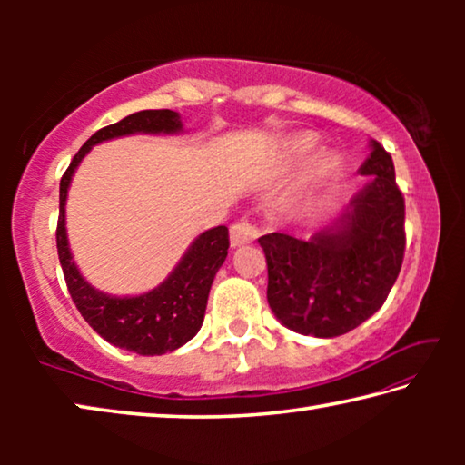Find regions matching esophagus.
I'll return each instance as SVG.
<instances>
[{
	"label": "esophagus",
	"instance_id": "1",
	"mask_svg": "<svg viewBox=\"0 0 465 465\" xmlns=\"http://www.w3.org/2000/svg\"><path fill=\"white\" fill-rule=\"evenodd\" d=\"M258 235H261V233H258L254 225L248 223V222H238V223L232 225L230 242H232L233 248H240V246H243V243L254 242Z\"/></svg>",
	"mask_w": 465,
	"mask_h": 465
}]
</instances>
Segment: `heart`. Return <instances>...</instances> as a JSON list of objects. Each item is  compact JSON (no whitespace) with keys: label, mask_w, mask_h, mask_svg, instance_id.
<instances>
[{"label":"heart","mask_w":465,"mask_h":465,"mask_svg":"<svg viewBox=\"0 0 465 465\" xmlns=\"http://www.w3.org/2000/svg\"><path fill=\"white\" fill-rule=\"evenodd\" d=\"M322 139L318 133L312 131H295L287 135L279 143L277 149V166L282 178L297 176L305 167L309 170L299 176L293 191L287 194V207H297L303 201L312 199L318 193L324 191L334 180L341 176L342 160L336 152L318 153Z\"/></svg>","instance_id":"obj_1"}]
</instances>
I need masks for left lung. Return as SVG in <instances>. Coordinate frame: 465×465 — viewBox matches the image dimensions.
Segmentation results:
<instances>
[{
	"label": "left lung",
	"instance_id": "obj_1",
	"mask_svg": "<svg viewBox=\"0 0 465 465\" xmlns=\"http://www.w3.org/2000/svg\"><path fill=\"white\" fill-rule=\"evenodd\" d=\"M359 174L369 183L308 240L258 238L269 266L266 299L282 326L303 336L351 332L381 308L404 258V196L391 155L369 141Z\"/></svg>",
	"mask_w": 465,
	"mask_h": 465
}]
</instances>
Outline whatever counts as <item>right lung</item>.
<instances>
[{"label":"right lung","instance_id":"obj_1","mask_svg":"<svg viewBox=\"0 0 465 465\" xmlns=\"http://www.w3.org/2000/svg\"><path fill=\"white\" fill-rule=\"evenodd\" d=\"M183 131V116L174 110H139L124 116L85 141L59 186L57 252L75 308L106 342L143 357L176 351L201 330L211 285L230 248L227 227L217 225L196 235L178 264L157 287L139 295H110L94 287L77 269L69 248L65 204L75 170L94 145L129 135H178Z\"/></svg>","mask_w":465,"mask_h":465}]
</instances>
